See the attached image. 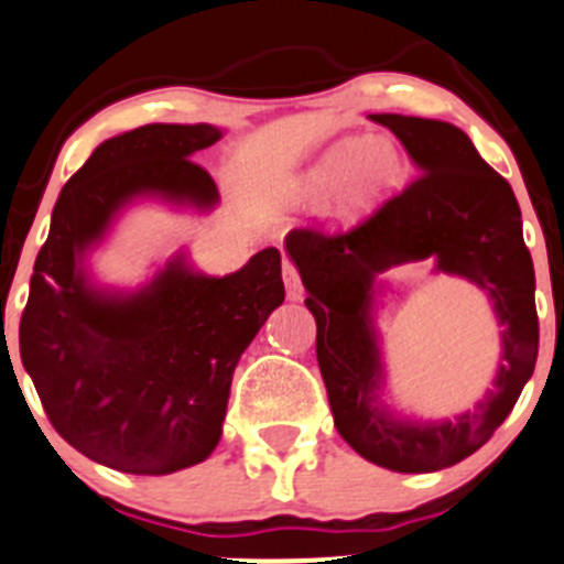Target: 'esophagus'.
Masks as SVG:
<instances>
[{
	"label": "esophagus",
	"instance_id": "34e87169",
	"mask_svg": "<svg viewBox=\"0 0 564 564\" xmlns=\"http://www.w3.org/2000/svg\"><path fill=\"white\" fill-rule=\"evenodd\" d=\"M283 283H286L289 300L303 297V281H300V272L292 261H283Z\"/></svg>",
	"mask_w": 564,
	"mask_h": 564
}]
</instances>
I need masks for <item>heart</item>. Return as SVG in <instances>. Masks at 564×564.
Returning a JSON list of instances; mask_svg holds the SVG:
<instances>
[{"label":"heart","instance_id":"obj_1","mask_svg":"<svg viewBox=\"0 0 564 564\" xmlns=\"http://www.w3.org/2000/svg\"><path fill=\"white\" fill-rule=\"evenodd\" d=\"M399 171L397 151L382 137L338 140L322 151L314 165L305 167L294 187L300 195H325L333 189V209L338 217H358L369 212Z\"/></svg>","mask_w":564,"mask_h":564}]
</instances>
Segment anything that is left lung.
Segmentation results:
<instances>
[{"instance_id": "obj_1", "label": "left lung", "mask_w": 564, "mask_h": 564, "mask_svg": "<svg viewBox=\"0 0 564 564\" xmlns=\"http://www.w3.org/2000/svg\"><path fill=\"white\" fill-rule=\"evenodd\" d=\"M388 126L419 176L344 234L294 228L286 237L316 319V360L336 430L360 457L399 474L466 460L501 427L532 377L540 325L534 267L523 245L516 193L479 156L466 131L444 120L371 115ZM435 258L495 300L506 352L495 388L455 422H404L379 404L381 361L373 330V278L391 265Z\"/></svg>"}]
</instances>
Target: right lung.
<instances>
[{
    "label": "right lung",
    "instance_id": "right-lung-1",
    "mask_svg": "<svg viewBox=\"0 0 564 564\" xmlns=\"http://www.w3.org/2000/svg\"><path fill=\"white\" fill-rule=\"evenodd\" d=\"M220 137L209 123H149L104 140L59 193L35 259L21 364L52 427L115 471L160 477L215 452L234 369L286 297L278 248L226 278L178 253L131 294L93 286L82 264L140 195L212 209L215 178L189 156Z\"/></svg>",
    "mask_w": 564,
    "mask_h": 564
}]
</instances>
